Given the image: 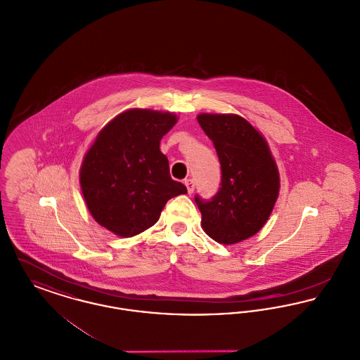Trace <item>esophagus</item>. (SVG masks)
Masks as SVG:
<instances>
[{"mask_svg":"<svg viewBox=\"0 0 360 360\" xmlns=\"http://www.w3.org/2000/svg\"><path fill=\"white\" fill-rule=\"evenodd\" d=\"M185 185L188 188V194H191L194 191V181L193 179H185Z\"/></svg>","mask_w":360,"mask_h":360,"instance_id":"obj_1","label":"esophagus"}]
</instances>
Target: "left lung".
I'll return each mask as SVG.
<instances>
[{"mask_svg":"<svg viewBox=\"0 0 360 360\" xmlns=\"http://www.w3.org/2000/svg\"><path fill=\"white\" fill-rule=\"evenodd\" d=\"M201 128L221 165V188L205 201L195 195L207 236L235 244L257 233L279 194V172L266 139L239 115L201 113Z\"/></svg>","mask_w":360,"mask_h":360,"instance_id":"left-lung-1","label":"left lung"}]
</instances>
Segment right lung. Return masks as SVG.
Here are the masks:
<instances>
[{"label":"right lung","mask_w":360,"mask_h":360,"mask_svg":"<svg viewBox=\"0 0 360 360\" xmlns=\"http://www.w3.org/2000/svg\"><path fill=\"white\" fill-rule=\"evenodd\" d=\"M178 117L129 109L109 121L86 153L79 184L93 219L121 238L153 226L166 202L188 193L170 176L159 144Z\"/></svg>","instance_id":"add662e5"}]
</instances>
